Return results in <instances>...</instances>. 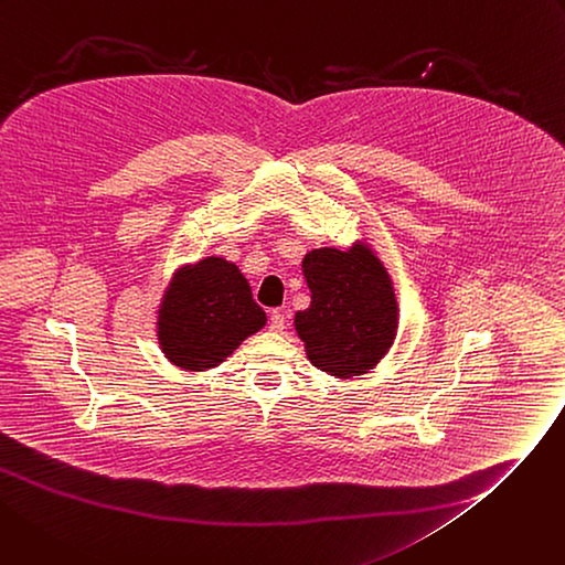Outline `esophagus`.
<instances>
[{
    "instance_id": "34e87169",
    "label": "esophagus",
    "mask_w": 565,
    "mask_h": 565,
    "mask_svg": "<svg viewBox=\"0 0 565 565\" xmlns=\"http://www.w3.org/2000/svg\"><path fill=\"white\" fill-rule=\"evenodd\" d=\"M270 331H275V333H281L284 329H286V316L281 313V311H273V316H270Z\"/></svg>"
}]
</instances>
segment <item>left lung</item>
Segmentation results:
<instances>
[{"label":"left lung","mask_w":565,"mask_h":565,"mask_svg":"<svg viewBox=\"0 0 565 565\" xmlns=\"http://www.w3.org/2000/svg\"><path fill=\"white\" fill-rule=\"evenodd\" d=\"M311 307L295 313L309 361L333 377L370 372L391 350L399 309L388 270L365 243L318 247L302 258Z\"/></svg>","instance_id":"1"}]
</instances>
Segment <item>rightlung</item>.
Masks as SVG:
<instances>
[{
    "mask_svg": "<svg viewBox=\"0 0 565 565\" xmlns=\"http://www.w3.org/2000/svg\"><path fill=\"white\" fill-rule=\"evenodd\" d=\"M266 320L236 263L206 256L172 275L157 311V335L172 365L204 372L232 356Z\"/></svg>",
    "mask_w": 565,
    "mask_h": 565,
    "instance_id": "add662e5",
    "label": "right lung"
}]
</instances>
